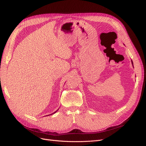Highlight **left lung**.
I'll list each match as a JSON object with an SVG mask.
<instances>
[{
	"instance_id": "8db88e82",
	"label": "left lung",
	"mask_w": 146,
	"mask_h": 146,
	"mask_svg": "<svg viewBox=\"0 0 146 146\" xmlns=\"http://www.w3.org/2000/svg\"><path fill=\"white\" fill-rule=\"evenodd\" d=\"M131 63H132V64H133V62H132V61H131Z\"/></svg>"
}]
</instances>
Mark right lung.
<instances>
[{
	"label": "right lung",
	"instance_id": "1",
	"mask_svg": "<svg viewBox=\"0 0 146 146\" xmlns=\"http://www.w3.org/2000/svg\"><path fill=\"white\" fill-rule=\"evenodd\" d=\"M56 111H55V112H54V113H56ZM53 114H54V113H53Z\"/></svg>",
	"mask_w": 146,
	"mask_h": 146
}]
</instances>
